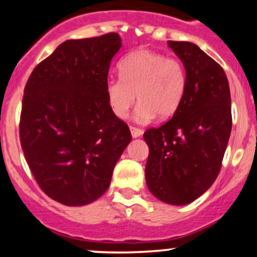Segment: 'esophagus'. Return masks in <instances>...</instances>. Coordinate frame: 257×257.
I'll use <instances>...</instances> for the list:
<instances>
[{
    "instance_id": "34e87169",
    "label": "esophagus",
    "mask_w": 257,
    "mask_h": 257,
    "mask_svg": "<svg viewBox=\"0 0 257 257\" xmlns=\"http://www.w3.org/2000/svg\"><path fill=\"white\" fill-rule=\"evenodd\" d=\"M131 133L133 138H139V137L143 136V131L139 128H136V126H131Z\"/></svg>"
}]
</instances>
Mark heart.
<instances>
[{"label":"heart","mask_w":257,"mask_h":257,"mask_svg":"<svg viewBox=\"0 0 257 257\" xmlns=\"http://www.w3.org/2000/svg\"><path fill=\"white\" fill-rule=\"evenodd\" d=\"M120 78L105 83L108 105L116 118L125 119L137 100L136 120L148 123L158 115L169 118L180 107L185 94L186 73L178 58L159 52L139 49L119 63Z\"/></svg>","instance_id":"b5f03b06"}]
</instances>
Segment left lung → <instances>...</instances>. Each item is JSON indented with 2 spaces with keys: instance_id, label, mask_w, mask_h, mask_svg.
<instances>
[{
  "instance_id": "8db88e82",
  "label": "left lung",
  "mask_w": 257,
  "mask_h": 257,
  "mask_svg": "<svg viewBox=\"0 0 257 257\" xmlns=\"http://www.w3.org/2000/svg\"><path fill=\"white\" fill-rule=\"evenodd\" d=\"M168 46L185 68V94L170 120L144 133L145 180L163 203L186 205L219 175L231 133V97L224 69L195 43Z\"/></svg>"
}]
</instances>
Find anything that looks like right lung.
<instances>
[{
    "mask_svg": "<svg viewBox=\"0 0 257 257\" xmlns=\"http://www.w3.org/2000/svg\"><path fill=\"white\" fill-rule=\"evenodd\" d=\"M120 47L118 33L66 41L33 69L25 87V158L40 188L63 205L100 198L132 141L105 97L110 61Z\"/></svg>",
    "mask_w": 257,
    "mask_h": 257,
    "instance_id": "right-lung-1",
    "label": "right lung"
}]
</instances>
